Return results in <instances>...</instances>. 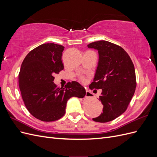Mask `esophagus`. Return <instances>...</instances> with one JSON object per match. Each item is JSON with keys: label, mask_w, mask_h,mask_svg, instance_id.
I'll return each instance as SVG.
<instances>
[{"label": "esophagus", "mask_w": 157, "mask_h": 157, "mask_svg": "<svg viewBox=\"0 0 157 157\" xmlns=\"http://www.w3.org/2000/svg\"><path fill=\"white\" fill-rule=\"evenodd\" d=\"M86 98H91L92 96V93H91V92L88 91V90H86Z\"/></svg>", "instance_id": "1"}]
</instances>
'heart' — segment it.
Instances as JSON below:
<instances>
[{
    "mask_svg": "<svg viewBox=\"0 0 157 157\" xmlns=\"http://www.w3.org/2000/svg\"><path fill=\"white\" fill-rule=\"evenodd\" d=\"M80 79L82 82H86V77H84V76H81V77H80Z\"/></svg>",
    "mask_w": 157,
    "mask_h": 157,
    "instance_id": "b5f03b06",
    "label": "heart"
}]
</instances>
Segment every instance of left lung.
<instances>
[{"instance_id":"8db88e82","label":"left lung","mask_w":157,"mask_h":157,"mask_svg":"<svg viewBox=\"0 0 157 157\" xmlns=\"http://www.w3.org/2000/svg\"><path fill=\"white\" fill-rule=\"evenodd\" d=\"M88 48L98 50L99 61L90 89H101L99 97L103 113L93 121L107 122L121 115L129 105L136 88L134 63L120 46L106 40L92 42Z\"/></svg>"}]
</instances>
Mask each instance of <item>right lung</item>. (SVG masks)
<instances>
[{
  "label": "right lung",
  "mask_w": 157,
  "mask_h": 157,
  "mask_svg": "<svg viewBox=\"0 0 157 157\" xmlns=\"http://www.w3.org/2000/svg\"><path fill=\"white\" fill-rule=\"evenodd\" d=\"M65 47L54 43L41 44L23 59L19 73V87L27 109L44 122L59 119L65 113L71 97L82 98L86 90L76 81L59 88L53 82L54 75L63 69L62 52Z\"/></svg>",
  "instance_id": "right-lung-1"
}]
</instances>
